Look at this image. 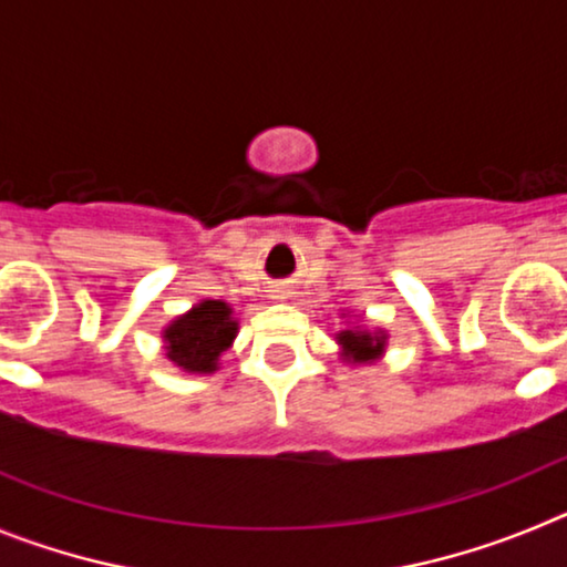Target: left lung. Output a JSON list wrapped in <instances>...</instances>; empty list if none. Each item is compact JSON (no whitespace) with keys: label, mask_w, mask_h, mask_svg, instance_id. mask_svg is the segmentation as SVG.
Wrapping results in <instances>:
<instances>
[{"label":"left lung","mask_w":567,"mask_h":567,"mask_svg":"<svg viewBox=\"0 0 567 567\" xmlns=\"http://www.w3.org/2000/svg\"><path fill=\"white\" fill-rule=\"evenodd\" d=\"M340 346V360L349 365H372L385 354L389 334L383 329H363L349 327L334 334Z\"/></svg>","instance_id":"1"}]
</instances>
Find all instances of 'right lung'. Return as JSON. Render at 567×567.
<instances>
[{
  "label": "right lung",
  "mask_w": 567,
  "mask_h": 567,
  "mask_svg": "<svg viewBox=\"0 0 567 567\" xmlns=\"http://www.w3.org/2000/svg\"><path fill=\"white\" fill-rule=\"evenodd\" d=\"M238 334V318L224 300L204 298L162 329L164 354L184 374H213Z\"/></svg>",
  "instance_id": "obj_1"
}]
</instances>
